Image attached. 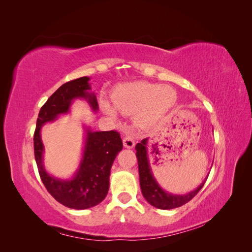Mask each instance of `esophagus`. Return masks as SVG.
I'll return each instance as SVG.
<instances>
[{"label":"esophagus","mask_w":252,"mask_h":252,"mask_svg":"<svg viewBox=\"0 0 252 252\" xmlns=\"http://www.w3.org/2000/svg\"><path fill=\"white\" fill-rule=\"evenodd\" d=\"M123 144H124V147H126V148H132L134 146V141L131 136L126 135L123 139Z\"/></svg>","instance_id":"esophagus-1"}]
</instances>
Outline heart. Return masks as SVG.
Segmentation results:
<instances>
[{
  "label": "heart",
  "mask_w": 252,
  "mask_h": 252,
  "mask_svg": "<svg viewBox=\"0 0 252 252\" xmlns=\"http://www.w3.org/2000/svg\"><path fill=\"white\" fill-rule=\"evenodd\" d=\"M111 98L114 108L121 113L129 114L139 110L140 125L150 127L161 120L175 104L177 93L169 86L134 82L120 87ZM103 109L109 117H117V111L109 103L104 102Z\"/></svg>",
  "instance_id": "obj_1"
}]
</instances>
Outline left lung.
<instances>
[{"label":"left lung","mask_w":252,"mask_h":252,"mask_svg":"<svg viewBox=\"0 0 252 252\" xmlns=\"http://www.w3.org/2000/svg\"><path fill=\"white\" fill-rule=\"evenodd\" d=\"M147 141L148 139H144L141 143H138L135 146L136 158H138L139 164V174H140V185L142 193L146 201L158 209H172L180 207V206L188 203L190 200L200 191L204 186L206 180L193 191L187 194H171L165 191L164 189L159 187L158 182L156 181L154 174L151 172V168L147 157Z\"/></svg>","instance_id":"1"}]
</instances>
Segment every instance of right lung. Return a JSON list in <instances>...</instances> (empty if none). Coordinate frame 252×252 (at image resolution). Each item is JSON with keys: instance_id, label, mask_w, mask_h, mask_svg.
<instances>
[{"instance_id": "add662e5", "label": "right lung", "mask_w": 252, "mask_h": 252, "mask_svg": "<svg viewBox=\"0 0 252 252\" xmlns=\"http://www.w3.org/2000/svg\"><path fill=\"white\" fill-rule=\"evenodd\" d=\"M89 80L82 77L63 84L42 106L33 135L34 158L44 186L59 203L78 210L94 207L107 195L111 166L123 148L120 133L116 130L91 131L88 128L77 173L71 180H60L48 174L44 168V145L40 132L45 123L55 121L60 114L69 111L74 98H85L93 110H97L94 94L88 93Z\"/></svg>"}]
</instances>
